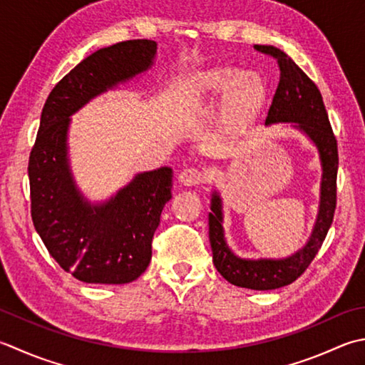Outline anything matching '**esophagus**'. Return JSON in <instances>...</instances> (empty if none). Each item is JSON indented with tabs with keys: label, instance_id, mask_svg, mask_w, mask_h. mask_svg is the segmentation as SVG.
<instances>
[{
	"label": "esophagus",
	"instance_id": "obj_1",
	"mask_svg": "<svg viewBox=\"0 0 365 365\" xmlns=\"http://www.w3.org/2000/svg\"><path fill=\"white\" fill-rule=\"evenodd\" d=\"M178 180L187 187H195V185L204 182V173L199 168H187L178 175Z\"/></svg>",
	"mask_w": 365,
	"mask_h": 365
}]
</instances>
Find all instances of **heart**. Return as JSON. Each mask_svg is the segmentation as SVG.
I'll return each mask as SVG.
<instances>
[{
	"mask_svg": "<svg viewBox=\"0 0 365 365\" xmlns=\"http://www.w3.org/2000/svg\"><path fill=\"white\" fill-rule=\"evenodd\" d=\"M197 87L204 91L227 93V107L234 117H245L261 103L264 88L261 81L253 74H242L235 77L231 68H215L205 71L197 77Z\"/></svg>",
	"mask_w": 365,
	"mask_h": 365,
	"instance_id": "heart-1",
	"label": "heart"
}]
</instances>
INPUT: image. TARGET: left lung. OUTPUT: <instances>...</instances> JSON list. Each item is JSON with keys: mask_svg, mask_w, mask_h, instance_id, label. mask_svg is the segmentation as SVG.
Listing matches in <instances>:
<instances>
[{"mask_svg": "<svg viewBox=\"0 0 365 365\" xmlns=\"http://www.w3.org/2000/svg\"><path fill=\"white\" fill-rule=\"evenodd\" d=\"M258 52L272 56L280 69V82L266 117V125L294 123L318 147L323 178H321V201L317 225L307 245L287 259H242L227 247L223 234L221 199L213 192L212 212L209 213V239L213 253V266L227 282L248 289H277L296 282L310 262L315 259L332 225L337 205V139L327 117L323 96L315 82L292 61L289 56L274 46H255Z\"/></svg>", "mask_w": 365, "mask_h": 365, "instance_id": "left-lung-1", "label": "left lung"}]
</instances>
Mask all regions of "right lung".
I'll list each match as a JSON object with an SVG mask.
<instances>
[{"label": "right lung", "instance_id": "1", "mask_svg": "<svg viewBox=\"0 0 365 365\" xmlns=\"http://www.w3.org/2000/svg\"><path fill=\"white\" fill-rule=\"evenodd\" d=\"M156 42L123 41L96 50L64 76L42 107L28 161L31 218L52 258L83 283L123 284L145 272L173 169L134 177L115 196L91 205L76 188L66 158L69 115L91 98L150 68Z\"/></svg>", "mask_w": 365, "mask_h": 365}]
</instances>
